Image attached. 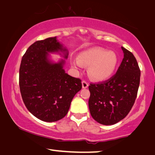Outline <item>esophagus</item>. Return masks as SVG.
Wrapping results in <instances>:
<instances>
[{"label":"esophagus","instance_id":"1","mask_svg":"<svg viewBox=\"0 0 155 155\" xmlns=\"http://www.w3.org/2000/svg\"><path fill=\"white\" fill-rule=\"evenodd\" d=\"M82 88H88V84L86 82V81H84V80H83L82 81Z\"/></svg>","mask_w":155,"mask_h":155}]
</instances>
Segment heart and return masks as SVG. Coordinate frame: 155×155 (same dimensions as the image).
<instances>
[{
    "label": "heart",
    "instance_id": "heart-1",
    "mask_svg": "<svg viewBox=\"0 0 155 155\" xmlns=\"http://www.w3.org/2000/svg\"><path fill=\"white\" fill-rule=\"evenodd\" d=\"M117 62V56L114 52L102 48H93L83 51L79 58L71 61L73 67L75 68L82 67V64L89 66V75L97 80L109 78L114 72Z\"/></svg>",
    "mask_w": 155,
    "mask_h": 155
}]
</instances>
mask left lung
Returning <instances> with one entry per match:
<instances>
[{
	"label": "left lung",
	"mask_w": 155,
	"mask_h": 155,
	"mask_svg": "<svg viewBox=\"0 0 155 155\" xmlns=\"http://www.w3.org/2000/svg\"><path fill=\"white\" fill-rule=\"evenodd\" d=\"M124 58L117 71L110 79L91 83L89 110L97 123L112 125L129 113L136 99L140 81V69L131 51L122 47Z\"/></svg>",
	"instance_id": "left-lung-1"
}]
</instances>
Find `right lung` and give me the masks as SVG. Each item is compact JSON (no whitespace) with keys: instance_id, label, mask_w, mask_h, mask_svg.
<instances>
[{"instance_id":"obj_1","label":"right lung","mask_w":155,"mask_h":155,"mask_svg":"<svg viewBox=\"0 0 155 155\" xmlns=\"http://www.w3.org/2000/svg\"><path fill=\"white\" fill-rule=\"evenodd\" d=\"M68 51L56 37L37 41L30 46L21 61L19 85L21 98L28 110L45 122H56L64 118L75 94L82 89L79 78L63 69L64 61L58 63L49 61L48 52Z\"/></svg>"}]
</instances>
